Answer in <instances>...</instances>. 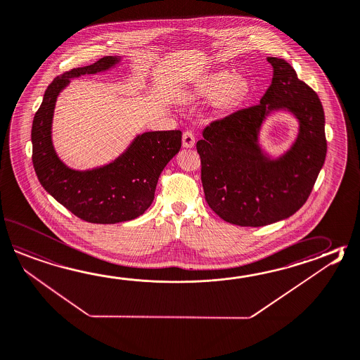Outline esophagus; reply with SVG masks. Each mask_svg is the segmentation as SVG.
<instances>
[{
  "instance_id": "1",
  "label": "esophagus",
  "mask_w": 360,
  "mask_h": 360,
  "mask_svg": "<svg viewBox=\"0 0 360 360\" xmlns=\"http://www.w3.org/2000/svg\"><path fill=\"white\" fill-rule=\"evenodd\" d=\"M182 143H184V147H188V148L195 146V136H193V133L191 131H186L184 133Z\"/></svg>"
}]
</instances>
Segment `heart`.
I'll list each match as a JSON object with an SVG mask.
<instances>
[{"label":"heart","mask_w":360,"mask_h":360,"mask_svg":"<svg viewBox=\"0 0 360 360\" xmlns=\"http://www.w3.org/2000/svg\"><path fill=\"white\" fill-rule=\"evenodd\" d=\"M248 83L243 78L227 70L217 72L202 77L193 86L192 97H218V105L221 109H229L243 100L248 94Z\"/></svg>","instance_id":"1"}]
</instances>
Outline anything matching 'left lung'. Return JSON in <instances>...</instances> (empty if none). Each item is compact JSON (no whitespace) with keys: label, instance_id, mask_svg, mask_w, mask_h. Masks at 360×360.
<instances>
[{"label":"left lung","instance_id":"8db88e82","mask_svg":"<svg viewBox=\"0 0 360 360\" xmlns=\"http://www.w3.org/2000/svg\"><path fill=\"white\" fill-rule=\"evenodd\" d=\"M266 60L273 79L260 103L214 120L196 143L207 205L241 227H263L296 213L307 202L327 153L319 97L287 61ZM278 108L294 112L301 131L286 155L269 161L256 143L257 132L264 115Z\"/></svg>","mask_w":360,"mask_h":360}]
</instances>
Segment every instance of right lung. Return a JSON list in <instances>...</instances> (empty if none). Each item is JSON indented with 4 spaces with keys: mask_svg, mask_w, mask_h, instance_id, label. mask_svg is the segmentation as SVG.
Listing matches in <instances>:
<instances>
[{
    "mask_svg": "<svg viewBox=\"0 0 360 360\" xmlns=\"http://www.w3.org/2000/svg\"><path fill=\"white\" fill-rule=\"evenodd\" d=\"M117 63V58L105 56L56 77L32 125V162L39 184L75 217L97 224H115L145 213L154 201L162 169L182 146L181 131L146 132L103 168L77 172L60 162L51 142L52 114L60 91L70 78L103 72Z\"/></svg>",
    "mask_w": 360,
    "mask_h": 360,
    "instance_id": "right-lung-1",
    "label": "right lung"
}]
</instances>
